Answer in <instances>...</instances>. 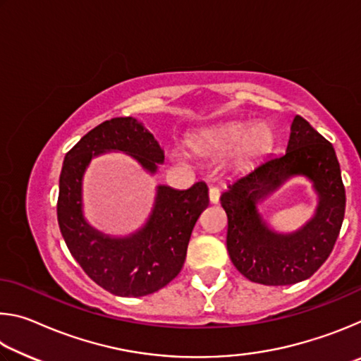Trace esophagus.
<instances>
[{"mask_svg":"<svg viewBox=\"0 0 361 361\" xmlns=\"http://www.w3.org/2000/svg\"><path fill=\"white\" fill-rule=\"evenodd\" d=\"M209 199H210V204H213V205H216L219 202V189L218 188L212 186L209 189Z\"/></svg>","mask_w":361,"mask_h":361,"instance_id":"1","label":"esophagus"}]
</instances>
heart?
I'll list each match as a JSON object with an SVG mask.
<instances>
[{"label":"heart","mask_w":361,"mask_h":361,"mask_svg":"<svg viewBox=\"0 0 361 361\" xmlns=\"http://www.w3.org/2000/svg\"><path fill=\"white\" fill-rule=\"evenodd\" d=\"M272 146V130L264 122L248 126L247 122H229L200 133L194 151L200 156L221 159L234 152L239 166H252L267 154Z\"/></svg>","instance_id":"heart-1"}]
</instances>
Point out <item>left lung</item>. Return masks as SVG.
<instances>
[{
    "mask_svg": "<svg viewBox=\"0 0 361 361\" xmlns=\"http://www.w3.org/2000/svg\"><path fill=\"white\" fill-rule=\"evenodd\" d=\"M291 178L311 183L317 205L299 228L279 231L257 205ZM221 205L228 215L229 258L243 277L274 286L302 282L326 261L344 221L345 189L333 145L295 116L283 154L229 181Z\"/></svg>",
    "mask_w": 361,
    "mask_h": 361,
    "instance_id": "left-lung-1",
    "label": "left lung"
}]
</instances>
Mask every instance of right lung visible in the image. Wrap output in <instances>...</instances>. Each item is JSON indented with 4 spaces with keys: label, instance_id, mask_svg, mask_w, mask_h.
Masks as SVG:
<instances>
[{
    "label": "right lung",
    "instance_id": "obj_1",
    "mask_svg": "<svg viewBox=\"0 0 361 361\" xmlns=\"http://www.w3.org/2000/svg\"><path fill=\"white\" fill-rule=\"evenodd\" d=\"M105 152L130 156L149 175L164 164V149L138 119L102 122L65 156L57 202L60 232L73 258L102 288L122 298L151 295L180 274L191 232L209 207V189L202 181L183 191L157 185L154 204L138 229L106 234L87 221L82 197L85 170Z\"/></svg>",
    "mask_w": 361,
    "mask_h": 361
}]
</instances>
